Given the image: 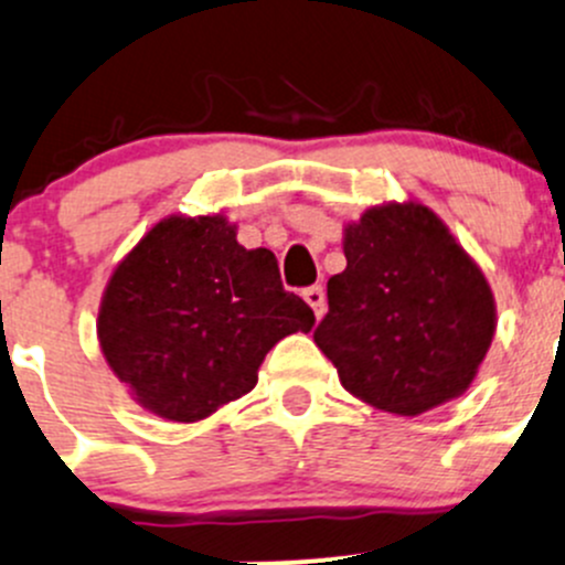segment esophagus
<instances>
[{
    "mask_svg": "<svg viewBox=\"0 0 565 565\" xmlns=\"http://www.w3.org/2000/svg\"><path fill=\"white\" fill-rule=\"evenodd\" d=\"M301 296H305L307 305L312 307V312H316L318 318H323V312H326V290H323V285H312V288H307Z\"/></svg>",
    "mask_w": 565,
    "mask_h": 565,
    "instance_id": "esophagus-1",
    "label": "esophagus"
}]
</instances>
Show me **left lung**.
<instances>
[{
  "instance_id": "8db88e82",
  "label": "left lung",
  "mask_w": 565,
  "mask_h": 565,
  "mask_svg": "<svg viewBox=\"0 0 565 565\" xmlns=\"http://www.w3.org/2000/svg\"><path fill=\"white\" fill-rule=\"evenodd\" d=\"M345 271L326 285L316 345L345 392L394 416L462 397L498 326L484 271L418 201L364 209L342 228Z\"/></svg>"
}]
</instances>
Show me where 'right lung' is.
<instances>
[{
	"label": "right lung",
	"mask_w": 565,
	"mask_h": 565,
	"mask_svg": "<svg viewBox=\"0 0 565 565\" xmlns=\"http://www.w3.org/2000/svg\"><path fill=\"white\" fill-rule=\"evenodd\" d=\"M312 326L275 253L244 249L223 212L168 214L116 264L97 340L143 411L193 424L253 392L266 353Z\"/></svg>",
	"instance_id": "add662e5"
}]
</instances>
